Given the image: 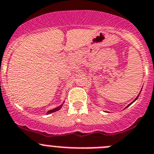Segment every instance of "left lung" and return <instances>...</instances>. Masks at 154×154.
<instances>
[{"instance_id": "8db88e82", "label": "left lung", "mask_w": 154, "mask_h": 154, "mask_svg": "<svg viewBox=\"0 0 154 154\" xmlns=\"http://www.w3.org/2000/svg\"><path fill=\"white\" fill-rule=\"evenodd\" d=\"M141 91H142V90H141ZM141 91H140V92H141ZM140 94H138V95H137V97H136V98H135V100H134V101H132V102H131V103H130V104H128V105H127V106H126V107H125V108L128 107V106H131V104H132V103H134V102H135V101H136V100H137V98H138V97H139V96H140Z\"/></svg>"}]
</instances>
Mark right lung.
Masks as SVG:
<instances>
[{
	"mask_svg": "<svg viewBox=\"0 0 154 154\" xmlns=\"http://www.w3.org/2000/svg\"><path fill=\"white\" fill-rule=\"evenodd\" d=\"M63 103H64V101H63V103H62V104H60V106H57V107L54 108V109H52V110H48V111L47 112V114H50V113H54V112H56V111H57V110H60V108L62 107V106H63Z\"/></svg>",
	"mask_w": 154,
	"mask_h": 154,
	"instance_id": "1",
	"label": "right lung"
}]
</instances>
